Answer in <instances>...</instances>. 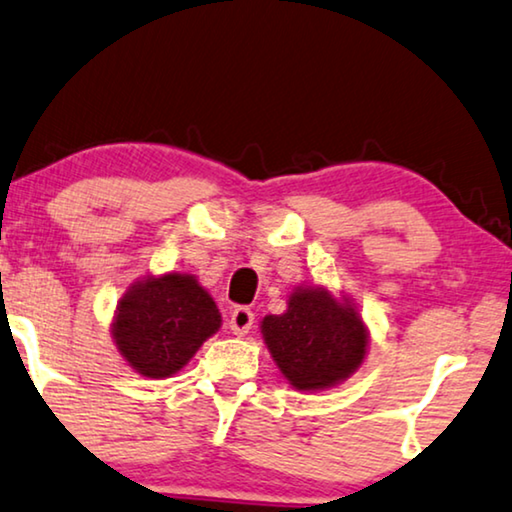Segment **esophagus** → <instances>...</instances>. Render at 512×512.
I'll use <instances>...</instances> for the list:
<instances>
[{
	"label": "esophagus",
	"instance_id": "esophagus-1",
	"mask_svg": "<svg viewBox=\"0 0 512 512\" xmlns=\"http://www.w3.org/2000/svg\"><path fill=\"white\" fill-rule=\"evenodd\" d=\"M228 325H231L233 335L244 337L251 330V325H254V311L249 307H235L231 311V321H228Z\"/></svg>",
	"mask_w": 512,
	"mask_h": 512
}]
</instances>
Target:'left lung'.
Here are the masks:
<instances>
[{"instance_id": "1", "label": "left lung", "mask_w": 512, "mask_h": 512, "mask_svg": "<svg viewBox=\"0 0 512 512\" xmlns=\"http://www.w3.org/2000/svg\"><path fill=\"white\" fill-rule=\"evenodd\" d=\"M261 332L281 374L298 390H323L348 379L367 353L358 311L318 286L295 288L288 309L265 316Z\"/></svg>"}]
</instances>
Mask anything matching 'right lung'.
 Listing matches in <instances>:
<instances>
[{
	"label": "right lung",
	"mask_w": 512,
	"mask_h": 512,
	"mask_svg": "<svg viewBox=\"0 0 512 512\" xmlns=\"http://www.w3.org/2000/svg\"><path fill=\"white\" fill-rule=\"evenodd\" d=\"M221 328L210 293L191 274L136 281L117 305L113 339L122 358L147 379H168Z\"/></svg>",
	"instance_id": "add662e5"
}]
</instances>
